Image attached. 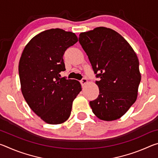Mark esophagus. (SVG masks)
<instances>
[{
    "label": "esophagus",
    "instance_id": "34e87169",
    "mask_svg": "<svg viewBox=\"0 0 158 158\" xmlns=\"http://www.w3.org/2000/svg\"><path fill=\"white\" fill-rule=\"evenodd\" d=\"M87 82H88V80L85 79V78L82 79L81 81H80V83H81V84L82 85H84L85 84H87Z\"/></svg>",
    "mask_w": 158,
    "mask_h": 158
}]
</instances>
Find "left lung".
I'll list each match as a JSON object with an SVG mask.
<instances>
[{"instance_id":"left-lung-1","label":"left lung","mask_w":158,"mask_h":158,"mask_svg":"<svg viewBox=\"0 0 158 158\" xmlns=\"http://www.w3.org/2000/svg\"><path fill=\"white\" fill-rule=\"evenodd\" d=\"M79 42L89 57L100 90L90 106L100 120L118 119L135 102L141 73L137 56L121 35L111 28L97 27L79 34Z\"/></svg>"}]
</instances>
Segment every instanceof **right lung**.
Here are the masks:
<instances>
[{"label":"right lung","instance_id":"right-lung-1","mask_svg":"<svg viewBox=\"0 0 158 158\" xmlns=\"http://www.w3.org/2000/svg\"><path fill=\"white\" fill-rule=\"evenodd\" d=\"M77 41L73 32L52 28L33 37L21 53L19 63L21 93L34 113L48 124L65 122L81 90L79 81L58 77L65 69L64 53Z\"/></svg>","mask_w":158,"mask_h":158}]
</instances>
